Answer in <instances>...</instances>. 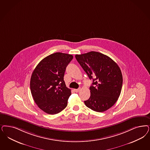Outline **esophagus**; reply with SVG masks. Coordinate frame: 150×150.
I'll return each mask as SVG.
<instances>
[{
  "label": "esophagus",
  "instance_id": "esophagus-1",
  "mask_svg": "<svg viewBox=\"0 0 150 150\" xmlns=\"http://www.w3.org/2000/svg\"><path fill=\"white\" fill-rule=\"evenodd\" d=\"M74 91H75V93H78L79 91H80V88H79L78 89H74Z\"/></svg>",
  "mask_w": 150,
  "mask_h": 150
}]
</instances>
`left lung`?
I'll use <instances>...</instances> for the list:
<instances>
[{
	"mask_svg": "<svg viewBox=\"0 0 150 150\" xmlns=\"http://www.w3.org/2000/svg\"><path fill=\"white\" fill-rule=\"evenodd\" d=\"M75 57L93 83L90 97L84 103L89 109L101 112L111 108L121 93L122 75L118 65L110 57L96 52L76 55Z\"/></svg>",
	"mask_w": 150,
	"mask_h": 150,
	"instance_id": "1",
	"label": "left lung"
}]
</instances>
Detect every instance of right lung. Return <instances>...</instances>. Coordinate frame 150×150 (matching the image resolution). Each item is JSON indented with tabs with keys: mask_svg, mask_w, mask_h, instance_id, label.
<instances>
[{
	"mask_svg": "<svg viewBox=\"0 0 150 150\" xmlns=\"http://www.w3.org/2000/svg\"><path fill=\"white\" fill-rule=\"evenodd\" d=\"M73 56L55 52L45 57L31 75L30 90L38 106L47 114H58L65 109L71 90L66 86L64 74Z\"/></svg>",
	"mask_w": 150,
	"mask_h": 150,
	"instance_id": "1",
	"label": "right lung"
}]
</instances>
